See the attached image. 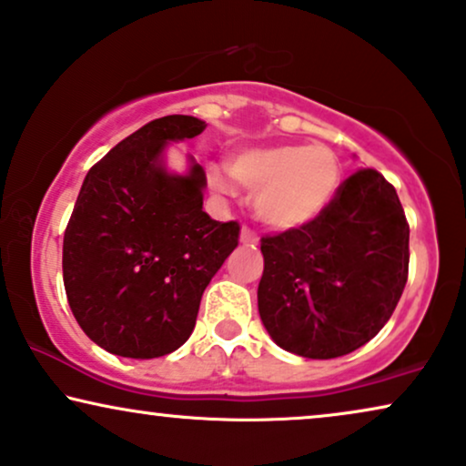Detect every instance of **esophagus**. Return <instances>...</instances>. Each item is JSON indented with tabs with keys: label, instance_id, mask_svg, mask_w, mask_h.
Here are the masks:
<instances>
[{
	"label": "esophagus",
	"instance_id": "esophagus-1",
	"mask_svg": "<svg viewBox=\"0 0 466 466\" xmlns=\"http://www.w3.org/2000/svg\"><path fill=\"white\" fill-rule=\"evenodd\" d=\"M240 243H243V245H256L258 243V234L253 232L251 228L245 226L243 229H240Z\"/></svg>",
	"mask_w": 466,
	"mask_h": 466
}]
</instances>
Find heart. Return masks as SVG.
<instances>
[{"instance_id": "b5f03b06", "label": "heart", "mask_w": 466, "mask_h": 466, "mask_svg": "<svg viewBox=\"0 0 466 466\" xmlns=\"http://www.w3.org/2000/svg\"><path fill=\"white\" fill-rule=\"evenodd\" d=\"M229 174L247 189L258 191L256 213L267 226L294 229L308 226L331 204L341 165L325 144L277 146L232 157ZM208 178L217 191L229 189L217 169Z\"/></svg>"}]
</instances>
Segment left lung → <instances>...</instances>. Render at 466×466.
<instances>
[{"label":"left lung","instance_id":"obj_1","mask_svg":"<svg viewBox=\"0 0 466 466\" xmlns=\"http://www.w3.org/2000/svg\"><path fill=\"white\" fill-rule=\"evenodd\" d=\"M258 309L277 346L308 359L349 355L385 327L409 279V221L391 182L350 174L303 228L262 237Z\"/></svg>","mask_w":466,"mask_h":466}]
</instances>
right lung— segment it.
<instances>
[{
	"mask_svg": "<svg viewBox=\"0 0 466 466\" xmlns=\"http://www.w3.org/2000/svg\"><path fill=\"white\" fill-rule=\"evenodd\" d=\"M206 128L193 116H165L114 146L87 172L64 232L62 270L73 316L111 355L155 359L180 349L199 301L237 249L238 221L202 210L206 174H167V141Z\"/></svg>",
	"mask_w": 466,
	"mask_h": 466,
	"instance_id": "right-lung-1",
	"label": "right lung"
}]
</instances>
